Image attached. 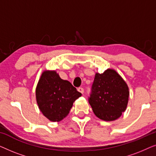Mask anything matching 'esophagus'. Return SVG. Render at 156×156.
I'll use <instances>...</instances> for the list:
<instances>
[{"instance_id": "1", "label": "esophagus", "mask_w": 156, "mask_h": 156, "mask_svg": "<svg viewBox=\"0 0 156 156\" xmlns=\"http://www.w3.org/2000/svg\"><path fill=\"white\" fill-rule=\"evenodd\" d=\"M77 91H79V92H80L82 94L84 93V89H83L82 87H79V88H77Z\"/></svg>"}]
</instances>
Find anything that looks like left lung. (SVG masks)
<instances>
[{
  "instance_id": "left-lung-1",
  "label": "left lung",
  "mask_w": 156,
  "mask_h": 156,
  "mask_svg": "<svg viewBox=\"0 0 156 156\" xmlns=\"http://www.w3.org/2000/svg\"><path fill=\"white\" fill-rule=\"evenodd\" d=\"M128 85L114 69L95 74L89 103L94 114L101 120L119 119L125 112L129 101Z\"/></svg>"
}]
</instances>
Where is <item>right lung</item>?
Instances as JSON below:
<instances>
[{
    "label": "right lung",
    "mask_w": 156,
    "mask_h": 156,
    "mask_svg": "<svg viewBox=\"0 0 156 156\" xmlns=\"http://www.w3.org/2000/svg\"><path fill=\"white\" fill-rule=\"evenodd\" d=\"M36 100L42 114L51 121H59L69 113L74 101L82 96L69 81L55 71L42 72L36 87Z\"/></svg>",
    "instance_id": "right-lung-1"
}]
</instances>
